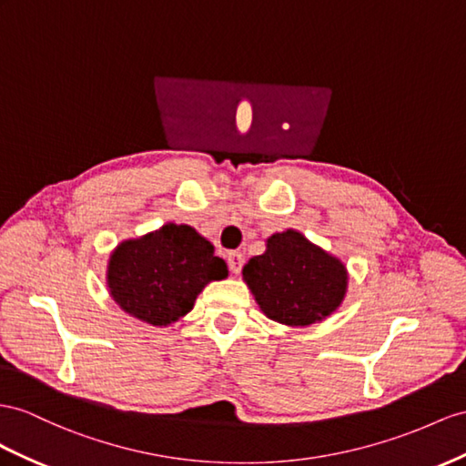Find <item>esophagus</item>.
I'll return each mask as SVG.
<instances>
[{
  "label": "esophagus",
  "mask_w": 466,
  "mask_h": 466,
  "mask_svg": "<svg viewBox=\"0 0 466 466\" xmlns=\"http://www.w3.org/2000/svg\"><path fill=\"white\" fill-rule=\"evenodd\" d=\"M228 268L232 273H240L242 266H244V254L242 252H228Z\"/></svg>",
  "instance_id": "obj_1"
}]
</instances>
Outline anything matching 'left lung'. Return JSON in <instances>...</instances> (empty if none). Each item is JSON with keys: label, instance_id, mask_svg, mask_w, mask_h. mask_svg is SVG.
I'll use <instances>...</instances> for the list:
<instances>
[{"label": "left lung", "instance_id": "8db88e82", "mask_svg": "<svg viewBox=\"0 0 466 466\" xmlns=\"http://www.w3.org/2000/svg\"><path fill=\"white\" fill-rule=\"evenodd\" d=\"M242 278L259 311L288 327L320 323L349 291L344 261L293 228L271 234L266 252L249 258Z\"/></svg>", "mask_w": 466, "mask_h": 466}]
</instances>
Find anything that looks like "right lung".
Returning a JSON list of instances; mask_svg holds the SVG:
<instances>
[{
  "label": "right lung",
  "mask_w": 466,
  "mask_h": 466,
  "mask_svg": "<svg viewBox=\"0 0 466 466\" xmlns=\"http://www.w3.org/2000/svg\"><path fill=\"white\" fill-rule=\"evenodd\" d=\"M228 278L226 261L193 226L167 222L119 242L106 266L110 297L124 313L167 327L190 313L210 281Z\"/></svg>",
  "instance_id": "add662e5"
}]
</instances>
